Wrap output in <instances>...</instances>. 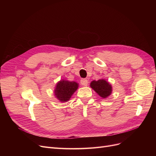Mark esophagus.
<instances>
[{
    "label": "esophagus",
    "instance_id": "1",
    "mask_svg": "<svg viewBox=\"0 0 156 156\" xmlns=\"http://www.w3.org/2000/svg\"><path fill=\"white\" fill-rule=\"evenodd\" d=\"M88 83V81L87 79H82L81 80V84L83 86H87Z\"/></svg>",
    "mask_w": 156,
    "mask_h": 156
}]
</instances>
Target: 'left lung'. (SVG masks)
Returning <instances> with one entry per match:
<instances>
[{
	"label": "left lung",
	"instance_id": "obj_1",
	"mask_svg": "<svg viewBox=\"0 0 156 156\" xmlns=\"http://www.w3.org/2000/svg\"><path fill=\"white\" fill-rule=\"evenodd\" d=\"M90 87L97 92L100 96L105 98L110 95L112 92V87L106 81L100 79L98 81H93L90 83Z\"/></svg>",
	"mask_w": 156,
	"mask_h": 156
}]
</instances>
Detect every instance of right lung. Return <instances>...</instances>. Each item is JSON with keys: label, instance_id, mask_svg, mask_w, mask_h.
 Here are the masks:
<instances>
[{"label": "right lung", "instance_id": "1", "mask_svg": "<svg viewBox=\"0 0 156 156\" xmlns=\"http://www.w3.org/2000/svg\"><path fill=\"white\" fill-rule=\"evenodd\" d=\"M78 88V84L74 81H69L62 80L56 84L55 90V96L60 101H68L72 94Z\"/></svg>", "mask_w": 156, "mask_h": 156}]
</instances>
